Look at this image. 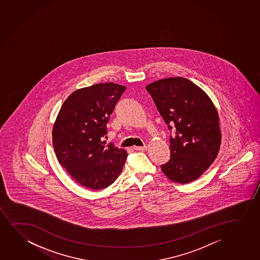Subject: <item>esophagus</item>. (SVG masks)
Instances as JSON below:
<instances>
[{
    "label": "esophagus",
    "mask_w": 260,
    "mask_h": 260,
    "mask_svg": "<svg viewBox=\"0 0 260 260\" xmlns=\"http://www.w3.org/2000/svg\"><path fill=\"white\" fill-rule=\"evenodd\" d=\"M146 149H147L146 145H144V146H134V150H136V151H145Z\"/></svg>",
    "instance_id": "34e87169"
}]
</instances>
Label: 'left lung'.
<instances>
[{"label":"left lung","instance_id":"1","mask_svg":"<svg viewBox=\"0 0 260 260\" xmlns=\"http://www.w3.org/2000/svg\"><path fill=\"white\" fill-rule=\"evenodd\" d=\"M170 135V159L160 166L167 177L178 183L199 178L214 161L221 140L219 115L201 88L186 78H170L148 84Z\"/></svg>","mask_w":260,"mask_h":260}]
</instances>
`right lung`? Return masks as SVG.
<instances>
[{"mask_svg": "<svg viewBox=\"0 0 260 260\" xmlns=\"http://www.w3.org/2000/svg\"><path fill=\"white\" fill-rule=\"evenodd\" d=\"M126 87L97 84L72 92L61 106L53 128L58 161L80 185L105 189L121 174L127 152L106 145L109 121Z\"/></svg>", "mask_w": 260, "mask_h": 260, "instance_id": "add662e5", "label": "right lung"}]
</instances>
